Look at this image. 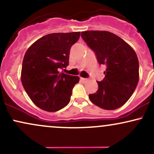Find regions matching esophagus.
Masks as SVG:
<instances>
[{
    "mask_svg": "<svg viewBox=\"0 0 154 154\" xmlns=\"http://www.w3.org/2000/svg\"><path fill=\"white\" fill-rule=\"evenodd\" d=\"M81 80H82V81H84V82H87V81L88 80V78H83V77H81Z\"/></svg>",
    "mask_w": 154,
    "mask_h": 154,
    "instance_id": "1",
    "label": "esophagus"
}]
</instances>
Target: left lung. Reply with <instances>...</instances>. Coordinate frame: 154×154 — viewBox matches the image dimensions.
Instances as JSON below:
<instances>
[{
	"mask_svg": "<svg viewBox=\"0 0 154 154\" xmlns=\"http://www.w3.org/2000/svg\"><path fill=\"white\" fill-rule=\"evenodd\" d=\"M81 37L93 51L99 64L106 66L98 89L89 95L93 103L106 110L121 107L133 94L139 80L135 51L122 38L107 31H85Z\"/></svg>",
	"mask_w": 154,
	"mask_h": 154,
	"instance_id": "8db88e82",
	"label": "left lung"
}]
</instances>
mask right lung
<instances>
[{
  "instance_id": "add662e5",
  "label": "right lung",
  "mask_w": 154,
  "mask_h": 154,
  "mask_svg": "<svg viewBox=\"0 0 154 154\" xmlns=\"http://www.w3.org/2000/svg\"><path fill=\"white\" fill-rule=\"evenodd\" d=\"M80 32L51 33L27 49L22 62L21 80L37 106L54 112L70 101L72 89L79 77L60 72L69 65L70 49Z\"/></svg>"
}]
</instances>
